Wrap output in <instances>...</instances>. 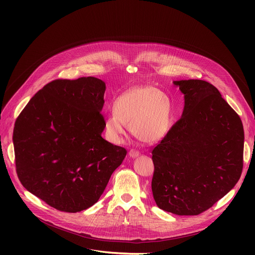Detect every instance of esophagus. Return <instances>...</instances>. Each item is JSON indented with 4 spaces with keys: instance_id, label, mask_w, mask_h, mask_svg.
Returning a JSON list of instances; mask_svg holds the SVG:
<instances>
[{
    "instance_id": "1",
    "label": "esophagus",
    "mask_w": 255,
    "mask_h": 255,
    "mask_svg": "<svg viewBox=\"0 0 255 255\" xmlns=\"http://www.w3.org/2000/svg\"><path fill=\"white\" fill-rule=\"evenodd\" d=\"M139 155V151L136 150V149H131L129 151V156L130 157H137Z\"/></svg>"
}]
</instances>
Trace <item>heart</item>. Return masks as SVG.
<instances>
[{
    "label": "heart",
    "mask_w": 255,
    "mask_h": 255,
    "mask_svg": "<svg viewBox=\"0 0 255 255\" xmlns=\"http://www.w3.org/2000/svg\"><path fill=\"white\" fill-rule=\"evenodd\" d=\"M172 120L171 102L152 87H140L120 95L113 103V113L104 119L107 139L122 142L126 126L144 143H155L168 133Z\"/></svg>",
    "instance_id": "b5f03b06"
}]
</instances>
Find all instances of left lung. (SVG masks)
Wrapping results in <instances>:
<instances>
[{
    "label": "left lung",
    "mask_w": 255,
    "mask_h": 255,
    "mask_svg": "<svg viewBox=\"0 0 255 255\" xmlns=\"http://www.w3.org/2000/svg\"><path fill=\"white\" fill-rule=\"evenodd\" d=\"M185 95L181 118L152 149L151 189L163 211L199 215L229 193L243 168L240 117L213 85L175 81Z\"/></svg>",
    "instance_id": "obj_1"
}]
</instances>
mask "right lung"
I'll return each instance as SVG.
<instances>
[{
	"label": "right lung",
	"instance_id": "add662e5",
	"mask_svg": "<svg viewBox=\"0 0 255 255\" xmlns=\"http://www.w3.org/2000/svg\"><path fill=\"white\" fill-rule=\"evenodd\" d=\"M106 85L94 78L54 80L36 93L15 122L17 175L52 208L92 207L127 154L102 137Z\"/></svg>",
	"mask_w": 255,
	"mask_h": 255
}]
</instances>
